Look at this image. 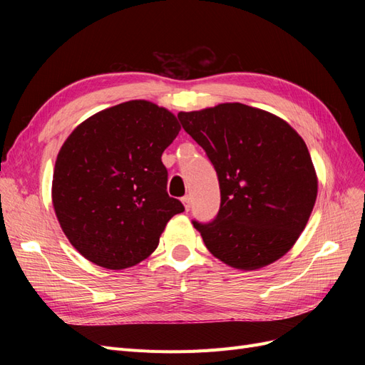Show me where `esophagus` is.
Listing matches in <instances>:
<instances>
[{
  "label": "esophagus",
  "instance_id": "34e87169",
  "mask_svg": "<svg viewBox=\"0 0 365 365\" xmlns=\"http://www.w3.org/2000/svg\"><path fill=\"white\" fill-rule=\"evenodd\" d=\"M181 201H182V204H184V208H185V212H189V210H190V207H192V201H190V196H184Z\"/></svg>",
  "mask_w": 365,
  "mask_h": 365
}]
</instances>
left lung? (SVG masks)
Segmentation results:
<instances>
[{"label":"left lung","instance_id":"1","mask_svg":"<svg viewBox=\"0 0 365 365\" xmlns=\"http://www.w3.org/2000/svg\"><path fill=\"white\" fill-rule=\"evenodd\" d=\"M178 118L219 180L216 219L193 222L207 250L240 271L283 257L306 228L318 193L304 140L286 120L244 103L181 111Z\"/></svg>","mask_w":365,"mask_h":365}]
</instances>
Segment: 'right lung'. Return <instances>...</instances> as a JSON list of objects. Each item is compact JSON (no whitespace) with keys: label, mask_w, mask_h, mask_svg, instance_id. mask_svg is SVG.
<instances>
[{"label":"right lung","mask_w":365,"mask_h":365,"mask_svg":"<svg viewBox=\"0 0 365 365\" xmlns=\"http://www.w3.org/2000/svg\"><path fill=\"white\" fill-rule=\"evenodd\" d=\"M173 113L129 101L83 120L54 164L51 201L70 244L97 267L126 269L157 250L182 204L165 192L164 149L180 134Z\"/></svg>","instance_id":"1"}]
</instances>
